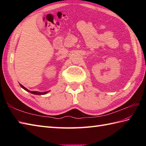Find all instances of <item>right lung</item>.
<instances>
[{
    "label": "right lung",
    "instance_id": "1",
    "mask_svg": "<svg viewBox=\"0 0 146 146\" xmlns=\"http://www.w3.org/2000/svg\"><path fill=\"white\" fill-rule=\"evenodd\" d=\"M20 86H21V87L23 88V89L25 90H26V91H27V92H30V93H31V94H35V95H44V94H46V93H48V92H36V91H30V90H27L26 88L24 87V86L22 85L21 84H20Z\"/></svg>",
    "mask_w": 146,
    "mask_h": 146
}]
</instances>
